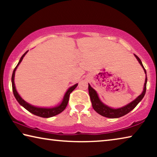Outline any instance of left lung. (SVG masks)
Listing matches in <instances>:
<instances>
[{
	"mask_svg": "<svg viewBox=\"0 0 157 157\" xmlns=\"http://www.w3.org/2000/svg\"><path fill=\"white\" fill-rule=\"evenodd\" d=\"M136 59L139 61L140 64L144 70L145 73L146 74V71L143 66L141 61L139 59V57L137 55H134ZM147 75H146L145 85H144V89H143V91L141 94H140L139 97L136 98L134 101H132V102H130L129 105L124 106L123 107L119 108V109H112L111 107H107V105L103 104V103L100 100L98 96V94L96 91L92 88V87L89 84V94L90 95V98H91V101L92 102V106L94 109L98 113L100 114L101 116L107 117V118H120V117L126 115L127 113L130 112L132 110L136 107V105L141 101V100L144 97L146 92V84H147Z\"/></svg>",
	"mask_w": 157,
	"mask_h": 157,
	"instance_id": "obj_1",
	"label": "left lung"
}]
</instances>
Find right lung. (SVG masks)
<instances>
[{"label": "right lung", "instance_id": "obj_1", "mask_svg": "<svg viewBox=\"0 0 157 157\" xmlns=\"http://www.w3.org/2000/svg\"><path fill=\"white\" fill-rule=\"evenodd\" d=\"M28 52V51H26L24 53V54L23 55V56L21 57L20 61L18 62V64L15 67L14 71H13L12 76L13 94H14V97L18 102V103H19L21 105H22L23 107L25 109H27L28 111H30V113L34 114V115L42 117V118H50V117H52V116H56V115H57V114H59L61 112H62V111L65 109L66 106H67V105H68L70 94H71V92H72L73 90L76 88L77 86H78V84H75L74 86L70 87V88L68 89V91H66V93L64 95V97H63V99L62 100V103H61V104L59 106H57V107H52V108H40V107H34V106L28 104V103L26 102L24 100H23L22 98H21L20 95H18V94L17 91V90H16L15 84H14V75H15L16 69H17V68L18 67V66L19 65V63L21 62V61H22V59H23V57H24L25 54Z\"/></svg>", "mask_w": 157, "mask_h": 157}]
</instances>
